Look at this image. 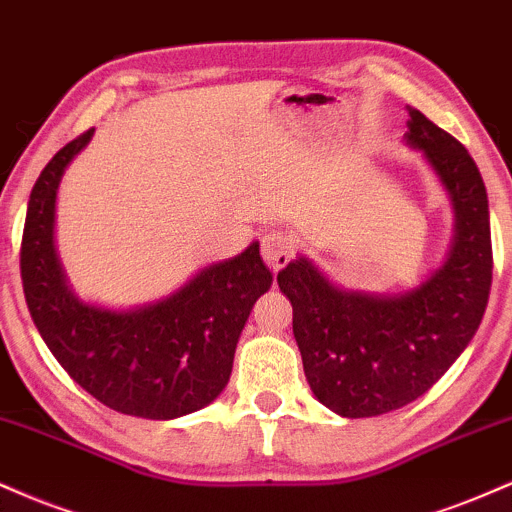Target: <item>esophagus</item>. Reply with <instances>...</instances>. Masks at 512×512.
<instances>
[{"label": "esophagus", "mask_w": 512, "mask_h": 512, "mask_svg": "<svg viewBox=\"0 0 512 512\" xmlns=\"http://www.w3.org/2000/svg\"><path fill=\"white\" fill-rule=\"evenodd\" d=\"M261 254L263 261L268 263V268L273 270V273H278V270L285 268L287 263H290V258L297 254V242H294L287 232L273 230L263 237Z\"/></svg>", "instance_id": "34e87169"}]
</instances>
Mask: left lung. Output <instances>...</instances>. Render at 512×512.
Listing matches in <instances>:
<instances>
[{"instance_id": "8db88e82", "label": "left lung", "mask_w": 512, "mask_h": 512, "mask_svg": "<svg viewBox=\"0 0 512 512\" xmlns=\"http://www.w3.org/2000/svg\"><path fill=\"white\" fill-rule=\"evenodd\" d=\"M405 138L431 162L455 208L448 261L398 297L342 292L306 258L278 273L292 330L318 402L342 417H378L410 405L450 369L489 304L491 225L479 167L460 141L410 110Z\"/></svg>"}]
</instances>
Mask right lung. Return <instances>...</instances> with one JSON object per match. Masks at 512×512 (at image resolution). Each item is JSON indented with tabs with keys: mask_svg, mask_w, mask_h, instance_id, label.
<instances>
[{
	"mask_svg": "<svg viewBox=\"0 0 512 512\" xmlns=\"http://www.w3.org/2000/svg\"><path fill=\"white\" fill-rule=\"evenodd\" d=\"M90 136L93 129L66 143L30 191L21 239L28 311L66 374L102 405L129 417H184L227 386L246 318L273 275L254 242L158 304L107 311L78 302L54 254V198L64 167Z\"/></svg>",
	"mask_w": 512,
	"mask_h": 512,
	"instance_id": "obj_1",
	"label": "right lung"
}]
</instances>
